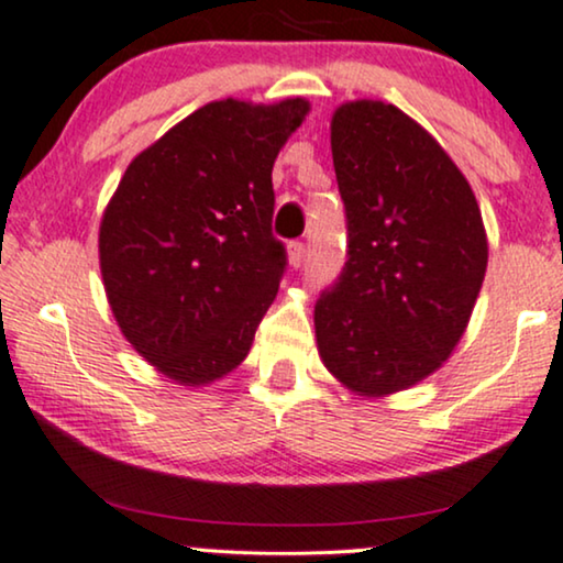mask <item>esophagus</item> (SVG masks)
I'll list each match as a JSON object with an SVG mask.
<instances>
[{"label":"esophagus","instance_id":"obj_1","mask_svg":"<svg viewBox=\"0 0 563 563\" xmlns=\"http://www.w3.org/2000/svg\"><path fill=\"white\" fill-rule=\"evenodd\" d=\"M288 254H290V262H294L296 267H301L303 260H306V244H303V241H290Z\"/></svg>","mask_w":563,"mask_h":563}]
</instances>
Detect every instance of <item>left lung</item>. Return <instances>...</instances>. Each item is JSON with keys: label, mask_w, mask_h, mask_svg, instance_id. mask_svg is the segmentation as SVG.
Here are the masks:
<instances>
[{"label": "left lung", "mask_w": 563, "mask_h": 563, "mask_svg": "<svg viewBox=\"0 0 563 563\" xmlns=\"http://www.w3.org/2000/svg\"><path fill=\"white\" fill-rule=\"evenodd\" d=\"M347 249L314 306L324 366L353 393H397L450 358L488 265L475 195L441 145L393 103L332 117Z\"/></svg>", "instance_id": "1"}]
</instances>
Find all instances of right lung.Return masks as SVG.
<instances>
[{
	"instance_id": "add662e5",
	"label": "right lung",
	"mask_w": 563,
	"mask_h": 563,
	"mask_svg": "<svg viewBox=\"0 0 563 563\" xmlns=\"http://www.w3.org/2000/svg\"><path fill=\"white\" fill-rule=\"evenodd\" d=\"M309 103L216 101L124 170L101 220L111 311L142 358L210 384L252 347L288 267L273 236V163Z\"/></svg>"
}]
</instances>
